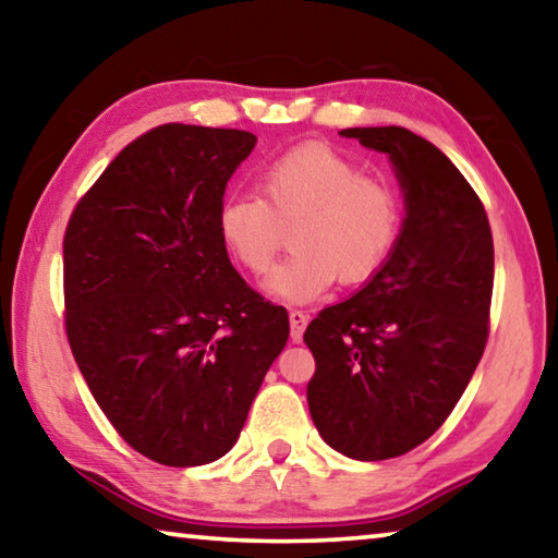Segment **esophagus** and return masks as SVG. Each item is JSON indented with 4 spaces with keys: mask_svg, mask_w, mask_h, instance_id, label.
Wrapping results in <instances>:
<instances>
[{
    "mask_svg": "<svg viewBox=\"0 0 558 558\" xmlns=\"http://www.w3.org/2000/svg\"><path fill=\"white\" fill-rule=\"evenodd\" d=\"M289 324H291V341L299 343L301 336H304V328L308 324V316L304 312H299V308H291Z\"/></svg>",
    "mask_w": 558,
    "mask_h": 558,
    "instance_id": "obj_1",
    "label": "esophagus"
}]
</instances>
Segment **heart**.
<instances>
[{"label":"heart","instance_id":"obj_1","mask_svg":"<svg viewBox=\"0 0 558 558\" xmlns=\"http://www.w3.org/2000/svg\"><path fill=\"white\" fill-rule=\"evenodd\" d=\"M257 197L234 195L217 207V234L236 267L262 274L287 244L294 252L269 274L277 299L301 304L336 279L368 281L396 250L403 203L390 182L361 175L326 143H301L271 158L254 180Z\"/></svg>","mask_w":558,"mask_h":558}]
</instances>
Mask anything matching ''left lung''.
<instances>
[{
  "label": "left lung",
  "mask_w": 558,
  "mask_h": 558,
  "mask_svg": "<svg viewBox=\"0 0 558 558\" xmlns=\"http://www.w3.org/2000/svg\"><path fill=\"white\" fill-rule=\"evenodd\" d=\"M341 135L388 153L408 215L376 277L308 324L306 400L333 450L376 462L423 445L468 388L489 336L495 244L482 199L430 141L400 125Z\"/></svg>",
  "instance_id": "1"
}]
</instances>
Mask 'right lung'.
Listing matches in <instances>:
<instances>
[{"label": "right lung", "mask_w": 558, "mask_h": 558, "mask_svg": "<svg viewBox=\"0 0 558 558\" xmlns=\"http://www.w3.org/2000/svg\"><path fill=\"white\" fill-rule=\"evenodd\" d=\"M254 138L166 123L116 155L63 234L66 339L135 452L197 468L232 450L289 339L284 306L234 271L217 234L227 180Z\"/></svg>", "instance_id": "obj_1"}]
</instances>
